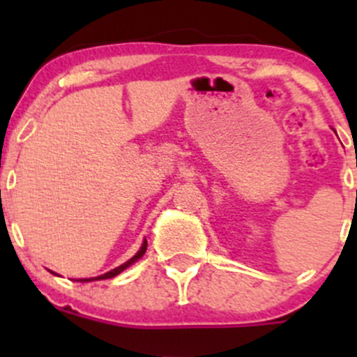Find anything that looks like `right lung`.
I'll return each mask as SVG.
<instances>
[{
	"mask_svg": "<svg viewBox=\"0 0 357 357\" xmlns=\"http://www.w3.org/2000/svg\"><path fill=\"white\" fill-rule=\"evenodd\" d=\"M145 252H146V240H145V242H143L142 248H139V250L136 252V255H132V257L129 259L128 262H124V264H121V266H119V268L112 269V271L105 273V275H102V276H98V278H81V280H77V282L86 283V282H95V280H109V278H114V276L121 275V273L124 271L126 268H129V266H131V264H135V262L138 261V259H142V257H143V254H145Z\"/></svg>",
	"mask_w": 357,
	"mask_h": 357,
	"instance_id": "1",
	"label": "right lung"
}]
</instances>
